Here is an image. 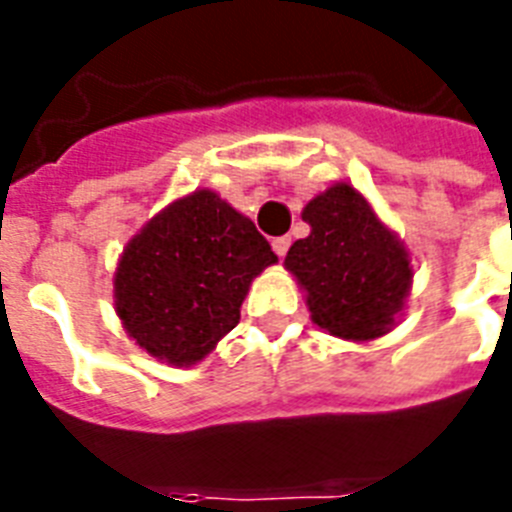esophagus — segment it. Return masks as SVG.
<instances>
[{"instance_id": "esophagus-1", "label": "esophagus", "mask_w": 512, "mask_h": 512, "mask_svg": "<svg viewBox=\"0 0 512 512\" xmlns=\"http://www.w3.org/2000/svg\"><path fill=\"white\" fill-rule=\"evenodd\" d=\"M271 247H273V252H276V255L284 257V255H287V249H289V236H276V239L271 241Z\"/></svg>"}]
</instances>
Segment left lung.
<instances>
[{"mask_svg":"<svg viewBox=\"0 0 512 512\" xmlns=\"http://www.w3.org/2000/svg\"><path fill=\"white\" fill-rule=\"evenodd\" d=\"M311 225L284 257L311 321L332 337L372 342L396 327L412 292V257L364 193L340 180L303 207Z\"/></svg>","mask_w":512,"mask_h":512,"instance_id":"8db88e82","label":"left lung"}]
</instances>
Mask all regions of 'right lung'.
I'll use <instances>...</instances> for the list:
<instances>
[{"label": "right lung", "instance_id": "obj_1", "mask_svg": "<svg viewBox=\"0 0 512 512\" xmlns=\"http://www.w3.org/2000/svg\"><path fill=\"white\" fill-rule=\"evenodd\" d=\"M279 263L255 223L209 188L156 212L119 255L114 308L140 350L193 366L241 316L252 281Z\"/></svg>", "mask_w": 512, "mask_h": 512}]
</instances>
